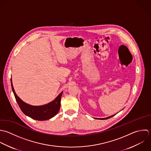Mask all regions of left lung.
<instances>
[{
  "label": "left lung",
  "mask_w": 151,
  "mask_h": 151,
  "mask_svg": "<svg viewBox=\"0 0 151 151\" xmlns=\"http://www.w3.org/2000/svg\"><path fill=\"white\" fill-rule=\"evenodd\" d=\"M116 114H115V115H112V116H108V117H107V118H98V119H101V120L107 119H109V118H111V117H112V116H115ZM95 119H96V118H95ZM96 119H97V118H96Z\"/></svg>",
  "instance_id": "obj_1"
}]
</instances>
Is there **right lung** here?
I'll return each instance as SVG.
<instances>
[{
	"mask_svg": "<svg viewBox=\"0 0 151 151\" xmlns=\"http://www.w3.org/2000/svg\"><path fill=\"white\" fill-rule=\"evenodd\" d=\"M11 85L16 102L21 111L29 117L37 121H46L55 116L59 112L60 107V99L63 92H62L52 102L40 106H33L23 102L16 93L11 78Z\"/></svg>",
	"mask_w": 151,
	"mask_h": 151,
	"instance_id": "add662e5",
	"label": "right lung"
}]
</instances>
